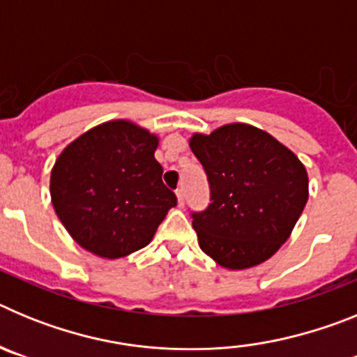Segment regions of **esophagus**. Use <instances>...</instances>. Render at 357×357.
<instances>
[{"label":"esophagus","instance_id":"obj_1","mask_svg":"<svg viewBox=\"0 0 357 357\" xmlns=\"http://www.w3.org/2000/svg\"><path fill=\"white\" fill-rule=\"evenodd\" d=\"M176 202H178V207H184V202H185V195L182 189H178L176 191Z\"/></svg>","mask_w":357,"mask_h":357}]
</instances>
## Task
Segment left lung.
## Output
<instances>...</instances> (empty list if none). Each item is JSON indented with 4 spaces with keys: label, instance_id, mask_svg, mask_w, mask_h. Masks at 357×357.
<instances>
[{
    "label": "left lung",
    "instance_id": "left-lung-1",
    "mask_svg": "<svg viewBox=\"0 0 357 357\" xmlns=\"http://www.w3.org/2000/svg\"><path fill=\"white\" fill-rule=\"evenodd\" d=\"M207 173L211 204L193 213L198 245L227 270L270 259L298 222L309 197L304 164L268 132L230 123L189 139Z\"/></svg>",
    "mask_w": 357,
    "mask_h": 357
}]
</instances>
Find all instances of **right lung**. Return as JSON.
Wrapping results in <instances>:
<instances>
[{"label":"right lung","mask_w":357,"mask_h":357,"mask_svg":"<svg viewBox=\"0 0 357 357\" xmlns=\"http://www.w3.org/2000/svg\"><path fill=\"white\" fill-rule=\"evenodd\" d=\"M159 137L112 119L69 143L53 164L50 195L75 241L103 259L146 247L176 197L162 184L155 160Z\"/></svg>","instance_id":"add662e5"}]
</instances>
